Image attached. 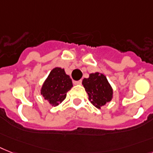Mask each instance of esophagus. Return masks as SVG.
I'll return each instance as SVG.
<instances>
[{
	"label": "esophagus",
	"mask_w": 153,
	"mask_h": 153,
	"mask_svg": "<svg viewBox=\"0 0 153 153\" xmlns=\"http://www.w3.org/2000/svg\"><path fill=\"white\" fill-rule=\"evenodd\" d=\"M74 85H81V84H82V80L74 81Z\"/></svg>",
	"instance_id": "obj_1"
}]
</instances>
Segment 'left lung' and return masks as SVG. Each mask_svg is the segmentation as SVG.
<instances>
[{
	"mask_svg": "<svg viewBox=\"0 0 153 153\" xmlns=\"http://www.w3.org/2000/svg\"><path fill=\"white\" fill-rule=\"evenodd\" d=\"M82 85L88 94L89 100L97 108H100L112 99V88L103 74L92 73L88 79H83Z\"/></svg>",
	"mask_w": 153,
	"mask_h": 153,
	"instance_id": "1",
	"label": "left lung"
}]
</instances>
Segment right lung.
Returning a JSON list of instances; mask_svg holds the SVG:
<instances>
[{"instance_id":"add662e5","label":"right lung","mask_w":153,"mask_h":153,"mask_svg":"<svg viewBox=\"0 0 153 153\" xmlns=\"http://www.w3.org/2000/svg\"><path fill=\"white\" fill-rule=\"evenodd\" d=\"M72 86L71 79L66 74L64 69L55 68L43 83L41 94L51 105L57 106L65 99L67 93Z\"/></svg>"}]
</instances>
